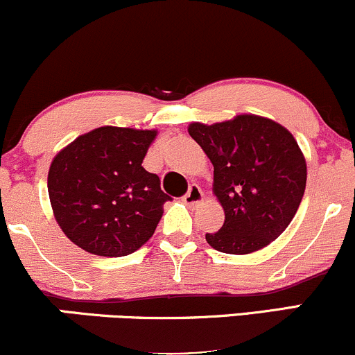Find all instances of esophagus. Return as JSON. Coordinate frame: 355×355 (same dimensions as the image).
I'll return each instance as SVG.
<instances>
[{
	"label": "esophagus",
	"instance_id": "1",
	"mask_svg": "<svg viewBox=\"0 0 355 355\" xmlns=\"http://www.w3.org/2000/svg\"><path fill=\"white\" fill-rule=\"evenodd\" d=\"M203 197H205V195H203V191H202L200 187L195 185V183H191L189 191H187V193L183 195L182 202L185 203V205H190L191 207V205H197V203H200L203 200Z\"/></svg>",
	"mask_w": 355,
	"mask_h": 355
}]
</instances>
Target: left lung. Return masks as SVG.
I'll list each match as a JSON object with an SVG mask.
<instances>
[{
  "label": "left lung",
  "mask_w": 355,
  "mask_h": 355,
  "mask_svg": "<svg viewBox=\"0 0 355 355\" xmlns=\"http://www.w3.org/2000/svg\"><path fill=\"white\" fill-rule=\"evenodd\" d=\"M189 133L214 165V193L225 214L220 230L205 235L209 245L245 255L274 242L294 218L307 182L294 135L250 113L214 125L195 121Z\"/></svg>",
  "instance_id": "left-lung-1"
}]
</instances>
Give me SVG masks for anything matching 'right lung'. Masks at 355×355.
<instances>
[{"label":"right lung","instance_id":"obj_1","mask_svg":"<svg viewBox=\"0 0 355 355\" xmlns=\"http://www.w3.org/2000/svg\"><path fill=\"white\" fill-rule=\"evenodd\" d=\"M157 130L100 126L56 153L48 172L53 215L85 252L123 257L152 237L164 203L160 178L141 166Z\"/></svg>","mask_w":355,"mask_h":355}]
</instances>
